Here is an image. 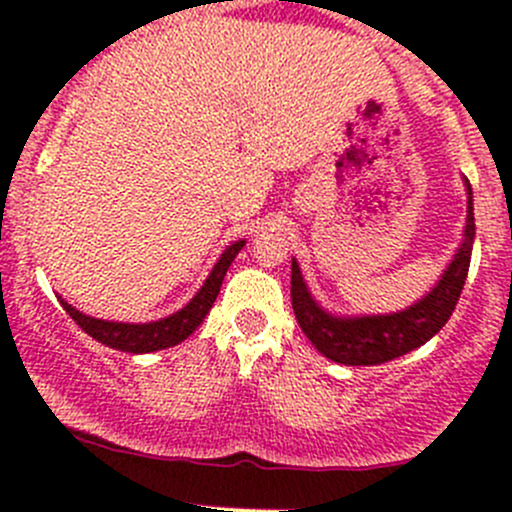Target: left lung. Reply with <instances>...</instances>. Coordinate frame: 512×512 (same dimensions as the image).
Segmentation results:
<instances>
[{
	"mask_svg": "<svg viewBox=\"0 0 512 512\" xmlns=\"http://www.w3.org/2000/svg\"><path fill=\"white\" fill-rule=\"evenodd\" d=\"M463 185H466L468 208L461 245L431 292L416 299L411 307L389 314H334L312 297L299 262L292 260L294 317L319 354L344 366H374L414 352L441 332L466 285L473 240H476L473 190L468 178H463Z\"/></svg>",
	"mask_w": 512,
	"mask_h": 512,
	"instance_id": "8db88e82",
	"label": "left lung"
}]
</instances>
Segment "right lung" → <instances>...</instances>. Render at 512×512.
Returning <instances> with one entry per match:
<instances>
[{"label":"right lung","instance_id":"add662e5","mask_svg":"<svg viewBox=\"0 0 512 512\" xmlns=\"http://www.w3.org/2000/svg\"><path fill=\"white\" fill-rule=\"evenodd\" d=\"M245 247V240H237L232 245H227L223 250V255L218 257L215 267L210 270L208 280L203 282V287L195 292V297L185 304L183 309L178 312L168 314V317L156 319V322H111V319H98V317H89V314L79 312L76 307H71L69 302L61 299V307L66 309L71 319L84 329L89 337H94L96 342L106 344V347L118 349V352H128V354H151V352H160V349L175 347V344L185 342L195 329L203 324L205 314L210 312V307L218 299L220 287H223L225 272L227 267L232 265V260L237 257V252Z\"/></svg>","mask_w":512,"mask_h":512}]
</instances>
